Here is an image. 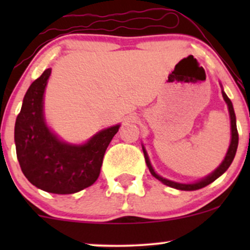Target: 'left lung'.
<instances>
[{"label": "left lung", "instance_id": "1", "mask_svg": "<svg viewBox=\"0 0 250 250\" xmlns=\"http://www.w3.org/2000/svg\"><path fill=\"white\" fill-rule=\"evenodd\" d=\"M222 96H223V100H225L226 103H227V105H228L229 116H230L231 140H230V145H229L228 150H227V154H226L225 159H223V161L221 162V165L219 166V167L215 169L213 173H210L209 175H207V176H205V177H203V179L196 181V182H193V183H179V182H175V181H170V180H168V179H165V177L160 176V175L154 170L153 166H151V163H150V160H149L147 150H146V149L142 147L143 154H145L146 163H147V166H148V168H149V171H150L151 175H153L155 179L161 181L163 185L168 186V187L179 189V190H197V189H201V188L206 187V186L210 185L211 182H214V181L216 180L217 177H220L221 175L225 173L227 169L229 168V166H230L231 162H233V160H234V157H235V154H236V150H237V145H239V133H237V129H236V116H235L233 103H231L230 100H229V97L226 95V93L223 90H222Z\"/></svg>", "mask_w": 250, "mask_h": 250}]
</instances>
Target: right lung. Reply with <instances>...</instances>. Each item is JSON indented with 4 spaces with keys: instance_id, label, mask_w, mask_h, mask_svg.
Wrapping results in <instances>:
<instances>
[{
    "instance_id": "add662e5",
    "label": "right lung",
    "mask_w": 250,
    "mask_h": 250,
    "mask_svg": "<svg viewBox=\"0 0 250 250\" xmlns=\"http://www.w3.org/2000/svg\"><path fill=\"white\" fill-rule=\"evenodd\" d=\"M51 69H45L25 93L15 123L20 167L35 187L53 194H74L99 177L109 143L120 125L103 129L83 145L62 141L44 117V91Z\"/></svg>"
}]
</instances>
